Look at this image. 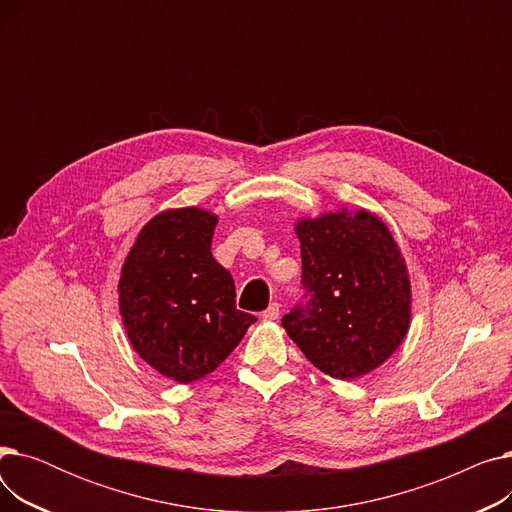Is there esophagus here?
<instances>
[{"mask_svg":"<svg viewBox=\"0 0 512 512\" xmlns=\"http://www.w3.org/2000/svg\"><path fill=\"white\" fill-rule=\"evenodd\" d=\"M278 317H280V303H272L263 311V319H267V321H276Z\"/></svg>","mask_w":512,"mask_h":512,"instance_id":"1","label":"esophagus"}]
</instances>
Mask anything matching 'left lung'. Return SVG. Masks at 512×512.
I'll use <instances>...</instances> for the list:
<instances>
[{
  "label": "left lung",
  "mask_w": 512,
  "mask_h": 512,
  "mask_svg": "<svg viewBox=\"0 0 512 512\" xmlns=\"http://www.w3.org/2000/svg\"><path fill=\"white\" fill-rule=\"evenodd\" d=\"M303 303L282 317L303 355L336 380L380 367L405 340L411 282L386 224L371 211L299 220Z\"/></svg>",
  "instance_id": "left-lung-1"
}]
</instances>
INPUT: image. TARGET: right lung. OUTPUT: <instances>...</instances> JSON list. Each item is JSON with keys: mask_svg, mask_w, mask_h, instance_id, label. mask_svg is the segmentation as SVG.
Instances as JSON below:
<instances>
[{"mask_svg": "<svg viewBox=\"0 0 512 512\" xmlns=\"http://www.w3.org/2000/svg\"><path fill=\"white\" fill-rule=\"evenodd\" d=\"M218 215L157 213L134 240L118 284L128 340L166 378L191 384L238 346L257 317L236 309L232 274L211 255Z\"/></svg>", "mask_w": 512, "mask_h": 512, "instance_id": "add662e5", "label": "right lung"}]
</instances>
